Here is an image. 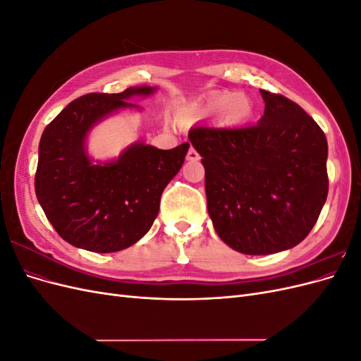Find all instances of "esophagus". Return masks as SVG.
Listing matches in <instances>:
<instances>
[{"mask_svg": "<svg viewBox=\"0 0 361 361\" xmlns=\"http://www.w3.org/2000/svg\"><path fill=\"white\" fill-rule=\"evenodd\" d=\"M187 159L188 161H199L200 159V155L197 154V152H195V149H190L188 150V154H187Z\"/></svg>", "mask_w": 361, "mask_h": 361, "instance_id": "esophagus-1", "label": "esophagus"}]
</instances>
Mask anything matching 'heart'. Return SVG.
Listing matches in <instances>:
<instances>
[{"label":"heart","mask_w":361,"mask_h":361,"mask_svg":"<svg viewBox=\"0 0 361 361\" xmlns=\"http://www.w3.org/2000/svg\"><path fill=\"white\" fill-rule=\"evenodd\" d=\"M223 113L227 123H243L253 114V105L243 94H235L231 92L218 93L207 99L200 108L191 113L192 118L214 116Z\"/></svg>","instance_id":"obj_1"}]
</instances>
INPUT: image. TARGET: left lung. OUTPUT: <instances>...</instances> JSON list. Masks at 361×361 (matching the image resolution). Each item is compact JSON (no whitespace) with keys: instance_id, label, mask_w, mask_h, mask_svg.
<instances>
[{"instance_id":"left-lung-1","label":"left lung","mask_w":361,"mask_h":361,"mask_svg":"<svg viewBox=\"0 0 361 361\" xmlns=\"http://www.w3.org/2000/svg\"><path fill=\"white\" fill-rule=\"evenodd\" d=\"M256 125L192 126L207 212L221 241L243 255H274L310 233L329 194V145L318 123L281 94L260 90Z\"/></svg>"}]
</instances>
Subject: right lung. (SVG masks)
I'll list each match as a JSON object with an SVG mask.
<instances>
[{"label":"right lung","mask_w":361,"mask_h":361,"mask_svg":"<svg viewBox=\"0 0 361 361\" xmlns=\"http://www.w3.org/2000/svg\"><path fill=\"white\" fill-rule=\"evenodd\" d=\"M157 90L140 85L81 96L43 130L36 195L52 227L71 245L114 253L138 243L154 224L161 194L180 170L190 143L162 150L135 141L106 161L92 158L87 145L94 126L120 111H141L128 101Z\"/></svg>","instance_id":"add662e5"}]
</instances>
